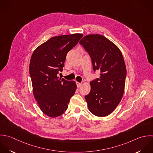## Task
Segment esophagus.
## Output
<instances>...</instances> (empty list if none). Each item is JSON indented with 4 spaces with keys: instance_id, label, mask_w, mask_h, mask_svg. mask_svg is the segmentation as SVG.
<instances>
[{
    "instance_id": "obj_1",
    "label": "esophagus",
    "mask_w": 153,
    "mask_h": 153,
    "mask_svg": "<svg viewBox=\"0 0 153 153\" xmlns=\"http://www.w3.org/2000/svg\"><path fill=\"white\" fill-rule=\"evenodd\" d=\"M76 84H77V88H80L81 86H82V83H79V82H76Z\"/></svg>"
}]
</instances>
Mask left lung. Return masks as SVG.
<instances>
[{
    "instance_id": "left-lung-1",
    "label": "left lung",
    "mask_w": 153,
    "mask_h": 153,
    "mask_svg": "<svg viewBox=\"0 0 153 153\" xmlns=\"http://www.w3.org/2000/svg\"><path fill=\"white\" fill-rule=\"evenodd\" d=\"M92 59L94 71L100 78L90 83L91 91L85 97L91 113L98 117L110 114L122 99L126 68L119 48L105 36L95 34L84 36L80 41Z\"/></svg>"
}]
</instances>
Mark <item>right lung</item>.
I'll return each instance as SVG.
<instances>
[{"mask_svg":"<svg viewBox=\"0 0 153 153\" xmlns=\"http://www.w3.org/2000/svg\"><path fill=\"white\" fill-rule=\"evenodd\" d=\"M83 37L80 33L56 36L39 46L33 52L29 65L33 93L40 109L55 118L68 108L77 89L74 81L59 78L67 52Z\"/></svg>","mask_w":153,"mask_h":153,"instance_id":"right-lung-1","label":"right lung"}]
</instances>
